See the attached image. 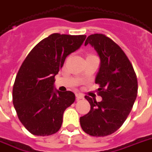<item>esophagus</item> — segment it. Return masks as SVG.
Here are the masks:
<instances>
[{
  "label": "esophagus",
  "instance_id": "obj_1",
  "mask_svg": "<svg viewBox=\"0 0 152 152\" xmlns=\"http://www.w3.org/2000/svg\"><path fill=\"white\" fill-rule=\"evenodd\" d=\"M76 100H80V99L84 98V96L82 95L81 93H76Z\"/></svg>",
  "mask_w": 152,
  "mask_h": 152
}]
</instances>
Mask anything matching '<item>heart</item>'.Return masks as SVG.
Returning <instances> with one entry per match:
<instances>
[{"label":"heart","instance_id":"obj_1","mask_svg":"<svg viewBox=\"0 0 152 152\" xmlns=\"http://www.w3.org/2000/svg\"><path fill=\"white\" fill-rule=\"evenodd\" d=\"M89 56H93V55H88V57H89Z\"/></svg>","mask_w":152,"mask_h":152}]
</instances>
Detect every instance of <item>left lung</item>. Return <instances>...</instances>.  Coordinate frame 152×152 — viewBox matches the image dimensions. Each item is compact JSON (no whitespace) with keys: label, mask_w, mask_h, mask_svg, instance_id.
I'll return each instance as SVG.
<instances>
[{"label":"left lung","mask_w":152,"mask_h":152,"mask_svg":"<svg viewBox=\"0 0 152 152\" xmlns=\"http://www.w3.org/2000/svg\"><path fill=\"white\" fill-rule=\"evenodd\" d=\"M89 44L98 54L101 64L95 83L100 85L98 95L102 101L85 96L90 111L80 117V122L85 133L104 137L122 126L132 110L138 93L136 74L122 48L102 34H91L85 46Z\"/></svg>","instance_id":"8db88e82"}]
</instances>
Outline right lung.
Instances as JSON below:
<instances>
[{
    "label": "right lung",
    "mask_w": 152,
    "mask_h": 152,
    "mask_svg": "<svg viewBox=\"0 0 152 152\" xmlns=\"http://www.w3.org/2000/svg\"><path fill=\"white\" fill-rule=\"evenodd\" d=\"M86 35L52 34L30 50L17 74L13 103L20 122L34 135L56 133L65 110L75 102L71 91L54 87L55 76L68 55L79 49Z\"/></svg>",
    "instance_id": "obj_1"
}]
</instances>
